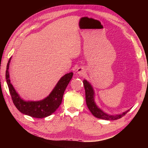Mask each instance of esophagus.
<instances>
[{"mask_svg": "<svg viewBox=\"0 0 148 148\" xmlns=\"http://www.w3.org/2000/svg\"><path fill=\"white\" fill-rule=\"evenodd\" d=\"M77 73L79 75L82 76L85 73V70L83 68H82V67H79V68H78V69L77 70Z\"/></svg>", "mask_w": 148, "mask_h": 148, "instance_id": "obj_1", "label": "esophagus"}]
</instances>
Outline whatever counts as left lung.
<instances>
[{
    "label": "left lung",
    "mask_w": 148,
    "mask_h": 148,
    "mask_svg": "<svg viewBox=\"0 0 148 148\" xmlns=\"http://www.w3.org/2000/svg\"><path fill=\"white\" fill-rule=\"evenodd\" d=\"M83 82L85 89L86 105L91 114L96 118L106 120H115L122 118L123 116H124L130 110V109H128L122 114L117 115H110L107 114L104 111H103L101 109H100L96 104L95 100V92L91 83L88 82L86 79H84Z\"/></svg>",
    "instance_id": "obj_1"
}]
</instances>
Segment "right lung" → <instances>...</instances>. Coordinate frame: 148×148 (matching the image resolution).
Masks as SVG:
<instances>
[{
  "instance_id": "right-lung-1",
  "label": "right lung",
  "mask_w": 148,
  "mask_h": 148,
  "mask_svg": "<svg viewBox=\"0 0 148 148\" xmlns=\"http://www.w3.org/2000/svg\"><path fill=\"white\" fill-rule=\"evenodd\" d=\"M12 57L7 65L5 78L13 104L20 112L30 117L42 119L52 114L61 104L65 89L73 77V72L64 75L49 95L44 99L37 101H25L20 97L10 83L9 76V65Z\"/></svg>"
}]
</instances>
